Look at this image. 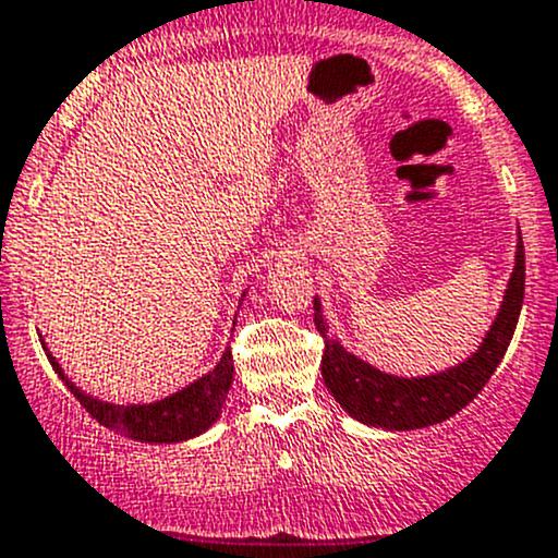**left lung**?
Masks as SVG:
<instances>
[{
	"label": "left lung",
	"mask_w": 558,
	"mask_h": 558,
	"mask_svg": "<svg viewBox=\"0 0 558 558\" xmlns=\"http://www.w3.org/2000/svg\"><path fill=\"white\" fill-rule=\"evenodd\" d=\"M521 302H524V243L519 240L506 299L476 353L441 374L407 379L368 366L366 361L348 353L337 339L328 337L324 310L315 299L313 320L324 337V361H320L324 383L339 407L363 425L385 427V430H414V427L436 425L462 412L489 383L497 363L502 361L511 344Z\"/></svg>",
	"instance_id": "8db88e82"
}]
</instances>
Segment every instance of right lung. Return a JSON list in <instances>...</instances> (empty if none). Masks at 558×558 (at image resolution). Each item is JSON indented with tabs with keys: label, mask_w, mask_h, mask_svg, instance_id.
I'll list each match as a JSON object with an SVG mask.
<instances>
[{
	"label": "right lung",
	"mask_w": 558,
	"mask_h": 558,
	"mask_svg": "<svg viewBox=\"0 0 558 558\" xmlns=\"http://www.w3.org/2000/svg\"><path fill=\"white\" fill-rule=\"evenodd\" d=\"M47 361L58 372V377L66 383L74 398L85 407V412L93 420L101 422L109 430L120 433V436L133 438V441L144 444H175L195 438L208 430L216 420H219L221 407L227 401V392L232 385V350L227 348L221 361L216 363L214 372H208L197 383L186 385L184 390L173 392V396L162 398L155 403H136V407H120V403L98 401V398L82 392L66 374L61 372L58 361L47 353Z\"/></svg>",
	"instance_id": "1"
}]
</instances>
